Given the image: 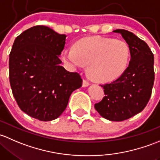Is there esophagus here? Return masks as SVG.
Segmentation results:
<instances>
[{"instance_id": "obj_1", "label": "esophagus", "mask_w": 160, "mask_h": 160, "mask_svg": "<svg viewBox=\"0 0 160 160\" xmlns=\"http://www.w3.org/2000/svg\"><path fill=\"white\" fill-rule=\"evenodd\" d=\"M88 85H89V82H88V81L83 79V82H82V86L87 87V86H88Z\"/></svg>"}]
</instances>
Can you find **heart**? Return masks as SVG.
I'll list each match as a JSON object with an SVG mask.
<instances>
[{"label": "heart", "instance_id": "heart-1", "mask_svg": "<svg viewBox=\"0 0 160 160\" xmlns=\"http://www.w3.org/2000/svg\"><path fill=\"white\" fill-rule=\"evenodd\" d=\"M128 44L121 40L94 37L75 44L64 52V60L75 66L88 65L93 80L108 82L118 78L127 68L129 59Z\"/></svg>", "mask_w": 160, "mask_h": 160}]
</instances>
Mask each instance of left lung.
Wrapping results in <instances>:
<instances>
[{
    "label": "left lung",
    "mask_w": 160,
    "mask_h": 160,
    "mask_svg": "<svg viewBox=\"0 0 160 160\" xmlns=\"http://www.w3.org/2000/svg\"><path fill=\"white\" fill-rule=\"evenodd\" d=\"M113 32L121 34L129 45L131 59L121 76L101 85L105 97L95 103L100 116L110 121L128 119L144 109L154 83V55L148 44L133 33L123 29Z\"/></svg>",
    "instance_id": "8db88e82"
}]
</instances>
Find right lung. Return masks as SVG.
Listing matches in <instances>:
<instances>
[{
	"mask_svg": "<svg viewBox=\"0 0 160 160\" xmlns=\"http://www.w3.org/2000/svg\"><path fill=\"white\" fill-rule=\"evenodd\" d=\"M65 38L50 28L34 26L16 38L10 53L13 95L24 112L40 121L60 116L71 94L82 85L79 74L60 65Z\"/></svg>",
	"mask_w": 160,
	"mask_h": 160,
	"instance_id": "1",
	"label": "right lung"
}]
</instances>
